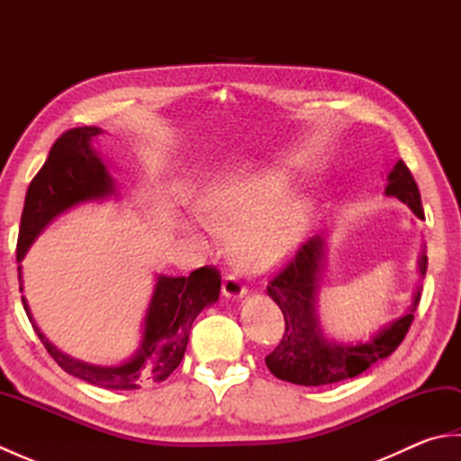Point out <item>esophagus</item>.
Returning <instances> with one entry per match:
<instances>
[{"instance_id":"1","label":"esophagus","mask_w":461,"mask_h":461,"mask_svg":"<svg viewBox=\"0 0 461 461\" xmlns=\"http://www.w3.org/2000/svg\"><path fill=\"white\" fill-rule=\"evenodd\" d=\"M221 291H223V295L228 297V299H240V297H243L248 293V289L241 283V279L238 276H231V273L223 279Z\"/></svg>"}]
</instances>
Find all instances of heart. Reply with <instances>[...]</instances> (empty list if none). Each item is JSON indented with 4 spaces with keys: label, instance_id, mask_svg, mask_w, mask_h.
Instances as JSON below:
<instances>
[{
    "label": "heart",
    "instance_id": "1",
    "mask_svg": "<svg viewBox=\"0 0 461 461\" xmlns=\"http://www.w3.org/2000/svg\"><path fill=\"white\" fill-rule=\"evenodd\" d=\"M287 194L279 176L269 172L231 174L205 188L200 200L203 223L233 238V259L249 273H266L295 249L307 208L299 202L276 205Z\"/></svg>",
    "mask_w": 461,
    "mask_h": 461
}]
</instances>
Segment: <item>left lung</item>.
Wrapping results in <instances>:
<instances>
[{
	"instance_id": "left-lung-1",
	"label": "left lung",
	"mask_w": 461,
	"mask_h": 461,
	"mask_svg": "<svg viewBox=\"0 0 461 461\" xmlns=\"http://www.w3.org/2000/svg\"><path fill=\"white\" fill-rule=\"evenodd\" d=\"M386 194L404 202L418 218H424L420 190L408 166L398 160L388 176ZM322 258V238H312L297 249L285 266L267 283V295L277 303L285 317V332L279 345L266 357V365L273 376L301 386H322L355 378L393 355L414 321V311L420 301L416 291L414 303L404 317L394 321L370 342L358 345H330L322 339L315 312L317 273ZM422 276H426L428 258L422 253L418 261Z\"/></svg>"
}]
</instances>
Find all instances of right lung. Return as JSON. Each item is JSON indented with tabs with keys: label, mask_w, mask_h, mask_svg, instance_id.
<instances>
[{
	"label": "right lung",
	"mask_w": 461,
	"mask_h": 461,
	"mask_svg": "<svg viewBox=\"0 0 461 461\" xmlns=\"http://www.w3.org/2000/svg\"><path fill=\"white\" fill-rule=\"evenodd\" d=\"M96 134H101L96 126H79L63 132L51 146L43 168L29 184L25 195L17 261L23 259L29 246L55 215L81 202L104 198L114 192L113 178L91 146ZM22 289L19 285V291ZM220 289L221 276L213 266L195 269L188 277H158L146 312L142 345L129 362L119 366H93L59 352L37 329L23 295L22 301L39 340L65 372L101 388L136 390L142 384L166 380L178 368L188 347L194 319L203 307L218 301Z\"/></svg>",
	"instance_id": "add662e5"
}]
</instances>
